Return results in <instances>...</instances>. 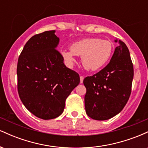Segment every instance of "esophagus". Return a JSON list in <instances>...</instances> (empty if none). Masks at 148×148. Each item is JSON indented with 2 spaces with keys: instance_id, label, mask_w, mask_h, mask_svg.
I'll return each instance as SVG.
<instances>
[{
  "instance_id": "34e87169",
  "label": "esophagus",
  "mask_w": 148,
  "mask_h": 148,
  "mask_svg": "<svg viewBox=\"0 0 148 148\" xmlns=\"http://www.w3.org/2000/svg\"><path fill=\"white\" fill-rule=\"evenodd\" d=\"M84 76H80V83H81V84H82L83 81H84Z\"/></svg>"
}]
</instances>
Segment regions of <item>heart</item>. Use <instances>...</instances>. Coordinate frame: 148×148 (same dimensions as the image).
I'll return each mask as SVG.
<instances>
[{"label": "heart", "instance_id": "b5f03b06", "mask_svg": "<svg viewBox=\"0 0 148 148\" xmlns=\"http://www.w3.org/2000/svg\"><path fill=\"white\" fill-rule=\"evenodd\" d=\"M71 51L62 50V57L69 64L75 61L74 55L81 56V62L88 70L95 71L104 66L111 58L113 47L111 42L95 37L84 38L74 42Z\"/></svg>", "mask_w": 148, "mask_h": 148}]
</instances>
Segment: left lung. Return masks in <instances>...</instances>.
Segmentation results:
<instances>
[{
  "label": "left lung",
  "mask_w": 148,
  "mask_h": 148,
  "mask_svg": "<svg viewBox=\"0 0 148 148\" xmlns=\"http://www.w3.org/2000/svg\"><path fill=\"white\" fill-rule=\"evenodd\" d=\"M118 42L120 45L115 48L109 63L84 80L86 112L94 120H106L114 117L123 109L130 97L133 63L126 45L120 40Z\"/></svg>",
  "instance_id": "left-lung-1"
}]
</instances>
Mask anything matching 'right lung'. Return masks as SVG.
Segmentation results:
<instances>
[{
    "mask_svg": "<svg viewBox=\"0 0 148 148\" xmlns=\"http://www.w3.org/2000/svg\"><path fill=\"white\" fill-rule=\"evenodd\" d=\"M55 30L34 35L18 57L17 89L25 108L34 115L50 120L62 113L65 100L80 83L79 74L64 65L56 49Z\"/></svg>",
    "mask_w": 148,
    "mask_h": 148,
    "instance_id": "add662e5",
    "label": "right lung"
}]
</instances>
